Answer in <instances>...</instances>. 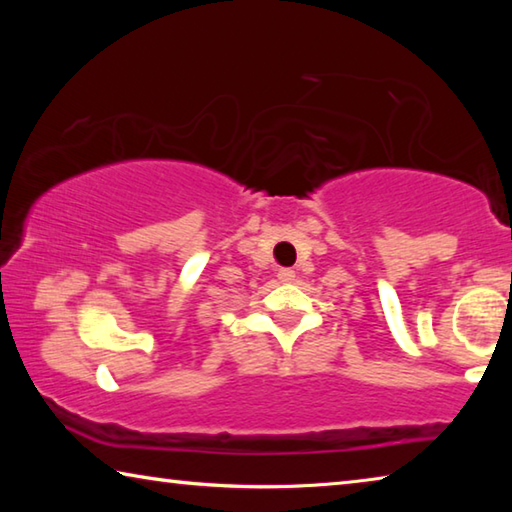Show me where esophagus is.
Listing matches in <instances>:
<instances>
[{"label":"esophagus","mask_w":512,"mask_h":512,"mask_svg":"<svg viewBox=\"0 0 512 512\" xmlns=\"http://www.w3.org/2000/svg\"><path fill=\"white\" fill-rule=\"evenodd\" d=\"M277 280L282 284H289L296 280V271H291V268H280V271H277Z\"/></svg>","instance_id":"esophagus-1"}]
</instances>
